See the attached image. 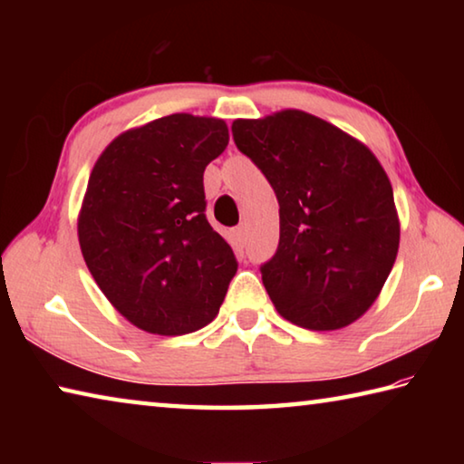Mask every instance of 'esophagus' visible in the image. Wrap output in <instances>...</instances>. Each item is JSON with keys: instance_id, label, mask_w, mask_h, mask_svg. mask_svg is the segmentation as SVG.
Wrapping results in <instances>:
<instances>
[{"instance_id": "obj_1", "label": "esophagus", "mask_w": 464, "mask_h": 464, "mask_svg": "<svg viewBox=\"0 0 464 464\" xmlns=\"http://www.w3.org/2000/svg\"><path fill=\"white\" fill-rule=\"evenodd\" d=\"M233 239L237 241L239 246H246V241H247V227L246 225L235 227V229H233Z\"/></svg>"}]
</instances>
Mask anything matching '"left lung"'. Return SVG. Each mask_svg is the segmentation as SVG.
Returning <instances> with one entry per match:
<instances>
[{
  "label": "left lung",
  "instance_id": "obj_1",
  "mask_svg": "<svg viewBox=\"0 0 464 464\" xmlns=\"http://www.w3.org/2000/svg\"><path fill=\"white\" fill-rule=\"evenodd\" d=\"M231 130L280 204L278 249L260 268L274 307L313 332L354 324L379 296L399 249L395 198L379 160L303 110L239 119Z\"/></svg>",
  "mask_w": 464,
  "mask_h": 464
}]
</instances>
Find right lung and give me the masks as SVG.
I'll return each mask as SVG.
<instances>
[{"mask_svg":"<svg viewBox=\"0 0 464 464\" xmlns=\"http://www.w3.org/2000/svg\"><path fill=\"white\" fill-rule=\"evenodd\" d=\"M221 119L169 114L116 137L92 169L77 235L93 280L132 325L184 335L217 317L237 260L207 221L204 169Z\"/></svg>","mask_w":464,"mask_h":464,"instance_id":"1","label":"right lung"}]
</instances>
